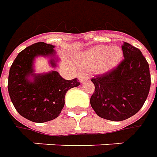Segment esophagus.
<instances>
[{
  "label": "esophagus",
  "instance_id": "34e87169",
  "mask_svg": "<svg viewBox=\"0 0 157 157\" xmlns=\"http://www.w3.org/2000/svg\"><path fill=\"white\" fill-rule=\"evenodd\" d=\"M78 78L79 81L81 82H84L86 81H87L89 79L88 75L86 74V73H80V75H78Z\"/></svg>",
  "mask_w": 157,
  "mask_h": 157
}]
</instances>
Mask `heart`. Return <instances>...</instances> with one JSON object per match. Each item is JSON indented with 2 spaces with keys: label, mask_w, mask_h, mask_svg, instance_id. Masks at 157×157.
<instances>
[{
  "label": "heart",
  "mask_w": 157,
  "mask_h": 157,
  "mask_svg": "<svg viewBox=\"0 0 157 157\" xmlns=\"http://www.w3.org/2000/svg\"><path fill=\"white\" fill-rule=\"evenodd\" d=\"M123 59V51L119 47L98 45L92 47L82 56V63L88 69H98L108 71L116 67Z\"/></svg>",
  "instance_id": "obj_1"
}]
</instances>
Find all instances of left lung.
I'll return each instance as SVG.
<instances>
[{"label": "left lung", "mask_w": 157, "mask_h": 157, "mask_svg": "<svg viewBox=\"0 0 157 157\" xmlns=\"http://www.w3.org/2000/svg\"><path fill=\"white\" fill-rule=\"evenodd\" d=\"M124 59L116 67L92 78L95 90L90 99L95 113L102 118L122 121L140 111L151 87L148 62L139 48L126 42Z\"/></svg>", "instance_id": "1"}]
</instances>
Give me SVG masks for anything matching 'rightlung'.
<instances>
[{
    "label": "right lung",
    "mask_w": 157,
    "mask_h": 157,
    "mask_svg": "<svg viewBox=\"0 0 157 157\" xmlns=\"http://www.w3.org/2000/svg\"><path fill=\"white\" fill-rule=\"evenodd\" d=\"M54 48L44 42L30 45L17 55L9 71L7 88L12 104L20 115L35 123L57 118L64 108L67 91L80 85L76 78L65 80L55 71L44 75L33 73L34 58L55 56ZM50 63L55 66V59H51ZM31 75L33 81L28 79Z\"/></svg>",
    "instance_id": "add662e5"
}]
</instances>
